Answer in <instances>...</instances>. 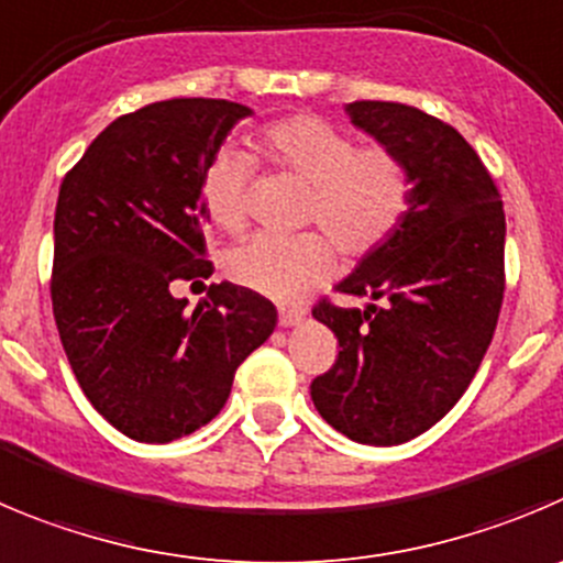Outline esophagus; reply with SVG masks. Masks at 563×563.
<instances>
[{"instance_id":"obj_1","label":"esophagus","mask_w":563,"mask_h":563,"mask_svg":"<svg viewBox=\"0 0 563 563\" xmlns=\"http://www.w3.org/2000/svg\"><path fill=\"white\" fill-rule=\"evenodd\" d=\"M306 319V308H297V306H283L280 308V324L283 328H294Z\"/></svg>"}]
</instances>
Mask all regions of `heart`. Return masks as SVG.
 <instances>
[{"label": "heart", "mask_w": 563, "mask_h": 563, "mask_svg": "<svg viewBox=\"0 0 563 563\" xmlns=\"http://www.w3.org/2000/svg\"><path fill=\"white\" fill-rule=\"evenodd\" d=\"M257 150L280 169L311 183L308 222L323 233H261L228 255L230 280L272 299H297L335 269V247L361 257L377 250L406 217L411 177L406 163L383 146L355 150V141L319 115H288L257 135ZM252 157L222 150L202 177L210 222L235 233L246 222Z\"/></svg>", "instance_id": "b5f03b06"}]
</instances>
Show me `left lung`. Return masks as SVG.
Masks as SVG:
<instances>
[{"label":"left lung","instance_id":"obj_1","mask_svg":"<svg viewBox=\"0 0 563 563\" xmlns=\"http://www.w3.org/2000/svg\"><path fill=\"white\" fill-rule=\"evenodd\" d=\"M344 113L406 163L411 202L397 230L335 286L369 302L313 308L341 350L311 383V400L346 439L391 448L461 400L492 344L506 288V213L455 128L400 102H350Z\"/></svg>","mask_w":563,"mask_h":563}]
</instances>
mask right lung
Here are the masks:
<instances>
[{
  "label": "right lung",
  "mask_w": 563,
  "mask_h": 563,
  "mask_svg": "<svg viewBox=\"0 0 563 563\" xmlns=\"http://www.w3.org/2000/svg\"><path fill=\"white\" fill-rule=\"evenodd\" d=\"M252 108L166 99L110 122L63 177L52 311L91 406L124 435L166 444L224 408L241 361L277 328V308L233 283L191 313L183 280L205 261L202 177Z\"/></svg>",
  "instance_id": "obj_1"
}]
</instances>
